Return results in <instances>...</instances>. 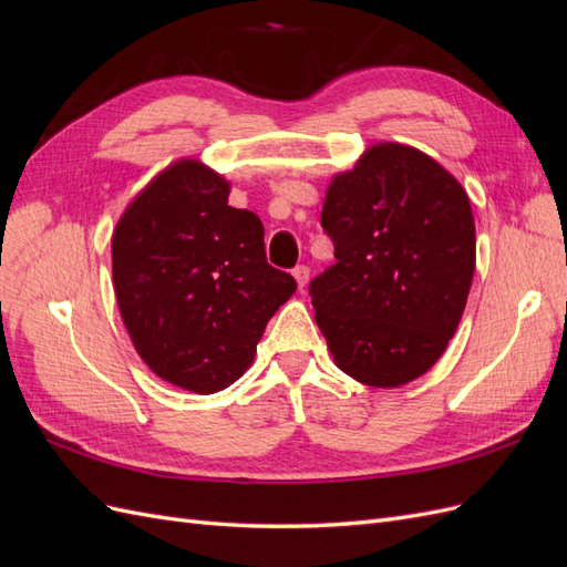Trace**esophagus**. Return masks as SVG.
<instances>
[{"label": "esophagus", "mask_w": 567, "mask_h": 567, "mask_svg": "<svg viewBox=\"0 0 567 567\" xmlns=\"http://www.w3.org/2000/svg\"><path fill=\"white\" fill-rule=\"evenodd\" d=\"M293 277H296V281H298V288L302 290L307 284H310V267L298 265V267L293 269Z\"/></svg>", "instance_id": "obj_1"}]
</instances>
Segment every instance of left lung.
<instances>
[{"mask_svg":"<svg viewBox=\"0 0 567 567\" xmlns=\"http://www.w3.org/2000/svg\"><path fill=\"white\" fill-rule=\"evenodd\" d=\"M321 227L336 265L310 296L336 367L373 388L419 379L447 350L468 300V194L423 151L375 144L331 179Z\"/></svg>","mask_w":567,"mask_h":567,"instance_id":"obj_1","label":"left lung"}]
</instances>
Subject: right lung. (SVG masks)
<instances>
[{
  "label": "right lung",
  "instance_id": "obj_1",
  "mask_svg": "<svg viewBox=\"0 0 567 567\" xmlns=\"http://www.w3.org/2000/svg\"><path fill=\"white\" fill-rule=\"evenodd\" d=\"M113 286L146 367L198 394L252 364L267 321L296 279L265 255V227L229 205V182L184 158L142 188L113 231Z\"/></svg>",
  "mask_w": 567,
  "mask_h": 567
}]
</instances>
